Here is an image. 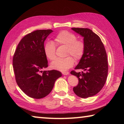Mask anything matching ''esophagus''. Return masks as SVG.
Wrapping results in <instances>:
<instances>
[{
    "mask_svg": "<svg viewBox=\"0 0 124 124\" xmlns=\"http://www.w3.org/2000/svg\"><path fill=\"white\" fill-rule=\"evenodd\" d=\"M62 74L64 75H67L69 74V72H63Z\"/></svg>",
    "mask_w": 124,
    "mask_h": 124,
    "instance_id": "esophagus-1",
    "label": "esophagus"
}]
</instances>
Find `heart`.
Masks as SVG:
<instances>
[{"instance_id":"1","label":"heart","mask_w":124,"mask_h":124,"mask_svg":"<svg viewBox=\"0 0 124 124\" xmlns=\"http://www.w3.org/2000/svg\"><path fill=\"white\" fill-rule=\"evenodd\" d=\"M54 41L57 45L67 46L66 54L73 56L75 60H79L83 57L85 51V44L83 41L77 40L74 34L67 31H62L56 35ZM44 51L46 57L51 61L56 57V45L51 41L46 42L44 46ZM74 63V59L68 56L62 59H57L51 63L52 68L60 70H66Z\"/></svg>"}]
</instances>
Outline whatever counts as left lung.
I'll return each instance as SVG.
<instances>
[{"instance_id": "obj_1", "label": "left lung", "mask_w": 124, "mask_h": 124, "mask_svg": "<svg viewBox=\"0 0 124 124\" xmlns=\"http://www.w3.org/2000/svg\"><path fill=\"white\" fill-rule=\"evenodd\" d=\"M84 37L85 51L75 70H83L85 72L71 71L79 80L73 91L80 97H91L99 92L104 86L107 78L108 64L107 56L100 38L91 29L72 28Z\"/></svg>"}]
</instances>
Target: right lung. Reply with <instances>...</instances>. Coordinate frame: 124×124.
<instances>
[{
  "mask_svg": "<svg viewBox=\"0 0 124 124\" xmlns=\"http://www.w3.org/2000/svg\"><path fill=\"white\" fill-rule=\"evenodd\" d=\"M51 29L37 30L21 40L13 57L15 79L22 91L29 97L40 99L49 95L55 81L62 76L56 70H44L48 67L44 51V41Z\"/></svg>",
  "mask_w": 124,
  "mask_h": 124,
  "instance_id": "obj_1",
  "label": "right lung"
}]
</instances>
